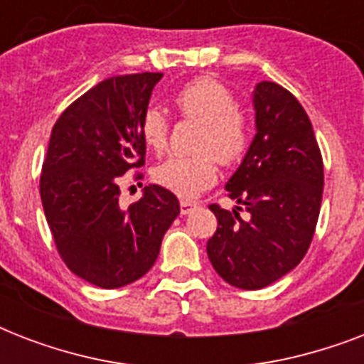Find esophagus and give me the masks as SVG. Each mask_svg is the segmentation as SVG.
I'll return each instance as SVG.
<instances>
[{
	"mask_svg": "<svg viewBox=\"0 0 364 364\" xmlns=\"http://www.w3.org/2000/svg\"><path fill=\"white\" fill-rule=\"evenodd\" d=\"M181 213L183 215H187V213H191V211L198 205V202H193V200H181Z\"/></svg>",
	"mask_w": 364,
	"mask_h": 364,
	"instance_id": "34e87169",
	"label": "esophagus"
}]
</instances>
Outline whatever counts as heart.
<instances>
[{
    "instance_id": "1",
    "label": "heart",
    "mask_w": 364,
    "mask_h": 364,
    "mask_svg": "<svg viewBox=\"0 0 364 364\" xmlns=\"http://www.w3.org/2000/svg\"><path fill=\"white\" fill-rule=\"evenodd\" d=\"M176 107L185 119L202 124L193 156H173L154 170L159 185L183 198H193L217 179L215 159L225 166L236 164L249 143L247 119L225 85L210 77L187 82L177 92ZM143 139L162 153L168 147L170 124L160 109H147L141 119Z\"/></svg>"
}]
</instances>
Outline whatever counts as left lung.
<instances>
[{
  "label": "left lung",
  "instance_id": "obj_1",
  "mask_svg": "<svg viewBox=\"0 0 364 364\" xmlns=\"http://www.w3.org/2000/svg\"><path fill=\"white\" fill-rule=\"evenodd\" d=\"M255 134L228 179V196L243 205L223 210L208 257L215 272L238 289H262L304 259L316 232L323 196V159L311 122L293 94L262 81L253 90Z\"/></svg>",
  "mask_w": 364,
  "mask_h": 364
}]
</instances>
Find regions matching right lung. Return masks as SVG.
<instances>
[{
	"label": "right lung",
	"mask_w": 364,
	"mask_h": 364,
	"mask_svg": "<svg viewBox=\"0 0 364 364\" xmlns=\"http://www.w3.org/2000/svg\"><path fill=\"white\" fill-rule=\"evenodd\" d=\"M162 73L109 77L60 115L43 162V210L60 257L75 276L119 289L153 268L179 215L168 188L149 185L122 208L121 176L145 164L141 119ZM141 177V176H137Z\"/></svg>",
	"instance_id": "right-lung-1"
}]
</instances>
